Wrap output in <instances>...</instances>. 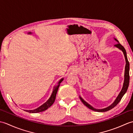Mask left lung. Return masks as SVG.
<instances>
[{
    "mask_svg": "<svg viewBox=\"0 0 133 133\" xmlns=\"http://www.w3.org/2000/svg\"><path fill=\"white\" fill-rule=\"evenodd\" d=\"M114 39L117 42H118V41L117 40V39L114 38ZM115 47H117L118 49H119V50H122V52L124 54V56H125V58L126 60V66H125V79H124V83H123V85L122 87V89L121 90V92H119V95H118V97H117V98L115 99V100L114 101V102L112 103L111 105L108 106L107 107H106L104 109H95L92 106H91L90 104H89L88 103H87L85 101H84L83 99V98L79 97L81 101L82 102V103L85 105L86 107H88L89 109H91L93 111H97V112H105L107 111H109V110L112 109V108H114L115 106H116L118 103L119 102L121 101V99L123 97V96L124 95V94H125L126 92L128 90V87H129V80H130V76H129V69H130V64H129V62L128 61V58H127V55H126V50L125 49V48L123 47V46H122L119 42L116 44L114 45Z\"/></svg>",
    "mask_w": 133,
    "mask_h": 133,
    "instance_id": "left-lung-1",
    "label": "left lung"
}]
</instances>
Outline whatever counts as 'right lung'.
I'll return each mask as SVG.
<instances>
[{
	"instance_id": "1",
	"label": "right lung",
	"mask_w": 133,
	"mask_h": 133,
	"mask_svg": "<svg viewBox=\"0 0 133 133\" xmlns=\"http://www.w3.org/2000/svg\"><path fill=\"white\" fill-rule=\"evenodd\" d=\"M63 78H62L58 83V85L54 86L52 94L51 95V97H50L49 99L46 102L43 103L41 106H39L37 109H34V110H24V111L30 112V113H37V112H40L45 111V110H47V109H49V107L54 103V101L55 100V98H56V93H57L59 87L60 86V84L63 81Z\"/></svg>"
}]
</instances>
